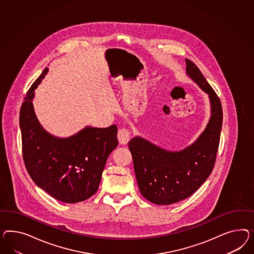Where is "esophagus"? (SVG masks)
<instances>
[{
  "label": "esophagus",
  "instance_id": "obj_1",
  "mask_svg": "<svg viewBox=\"0 0 254 254\" xmlns=\"http://www.w3.org/2000/svg\"><path fill=\"white\" fill-rule=\"evenodd\" d=\"M117 138H118V141L120 144H127V142L129 141V138H130V133L125 128L120 129L117 133Z\"/></svg>",
  "mask_w": 254,
  "mask_h": 254
}]
</instances>
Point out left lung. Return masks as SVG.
Here are the masks:
<instances>
[{"instance_id": "8db88e82", "label": "left lung", "mask_w": 254, "mask_h": 254, "mask_svg": "<svg viewBox=\"0 0 254 254\" xmlns=\"http://www.w3.org/2000/svg\"><path fill=\"white\" fill-rule=\"evenodd\" d=\"M186 73L208 94L211 117L198 138L183 150L168 151L137 136L128 142L137 186L145 199L169 205L189 198L209 178L215 163L223 123L219 98L194 63Z\"/></svg>"}]
</instances>
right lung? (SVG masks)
<instances>
[{"label":"right lung","instance_id":"add662e5","mask_svg":"<svg viewBox=\"0 0 254 254\" xmlns=\"http://www.w3.org/2000/svg\"><path fill=\"white\" fill-rule=\"evenodd\" d=\"M48 71L46 67L35 80L21 106L23 159L36 185L55 199L75 203L98 190L108 156L118 145L117 127L87 126L67 137L45 130L36 117L32 101L35 89Z\"/></svg>","mask_w":254,"mask_h":254}]
</instances>
